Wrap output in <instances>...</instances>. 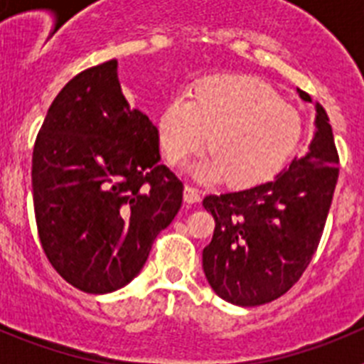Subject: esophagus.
Listing matches in <instances>:
<instances>
[{
	"mask_svg": "<svg viewBox=\"0 0 364 364\" xmlns=\"http://www.w3.org/2000/svg\"><path fill=\"white\" fill-rule=\"evenodd\" d=\"M184 200L188 202V204H195V202L200 200V191H198L195 186H186L184 188Z\"/></svg>",
	"mask_w": 364,
	"mask_h": 364,
	"instance_id": "esophagus-1",
	"label": "esophagus"
}]
</instances>
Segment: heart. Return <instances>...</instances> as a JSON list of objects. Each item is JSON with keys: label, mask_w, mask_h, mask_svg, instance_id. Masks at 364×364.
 Wrapping results in <instances>:
<instances>
[{"label": "heart", "mask_w": 364, "mask_h": 364, "mask_svg": "<svg viewBox=\"0 0 364 364\" xmlns=\"http://www.w3.org/2000/svg\"><path fill=\"white\" fill-rule=\"evenodd\" d=\"M301 117L264 82L246 74L210 76L195 83L191 98L176 96L159 118V142L169 164L205 146L195 171L250 188L273 178L301 140Z\"/></svg>", "instance_id": "b5f03b06"}]
</instances>
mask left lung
I'll return each mask as SVG.
<instances>
[{"label":"left lung","instance_id":"8db88e82","mask_svg":"<svg viewBox=\"0 0 364 364\" xmlns=\"http://www.w3.org/2000/svg\"><path fill=\"white\" fill-rule=\"evenodd\" d=\"M315 127L310 151L273 180L202 202L215 218L202 266L215 294L231 304L259 306L279 299L317 252L339 178L332 125L319 104Z\"/></svg>","mask_w":364,"mask_h":364}]
</instances>
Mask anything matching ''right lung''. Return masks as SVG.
Masks as SVG:
<instances>
[{"label": "right lung", "mask_w": 364, "mask_h": 364, "mask_svg": "<svg viewBox=\"0 0 364 364\" xmlns=\"http://www.w3.org/2000/svg\"><path fill=\"white\" fill-rule=\"evenodd\" d=\"M117 60L58 92L32 153V198L45 255L85 294L125 286L182 205L184 184L160 164L159 129L131 109Z\"/></svg>", "instance_id": "right-lung-1"}]
</instances>
